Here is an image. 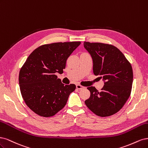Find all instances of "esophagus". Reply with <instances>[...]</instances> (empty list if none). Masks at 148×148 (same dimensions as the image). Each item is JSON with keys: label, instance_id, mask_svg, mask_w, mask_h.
<instances>
[{"label": "esophagus", "instance_id": "esophagus-1", "mask_svg": "<svg viewBox=\"0 0 148 148\" xmlns=\"http://www.w3.org/2000/svg\"><path fill=\"white\" fill-rule=\"evenodd\" d=\"M76 88H77L79 90H81V89H82V88H84V87L82 86V85H80L79 84H77V85H76Z\"/></svg>", "mask_w": 148, "mask_h": 148}]
</instances>
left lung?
<instances>
[{
  "label": "left lung",
  "instance_id": "obj_1",
  "mask_svg": "<svg viewBox=\"0 0 148 148\" xmlns=\"http://www.w3.org/2000/svg\"><path fill=\"white\" fill-rule=\"evenodd\" d=\"M93 60L95 75H100L104 85L99 92L89 87L90 97L85 101L90 111L100 117H108L120 111L129 98L133 83L131 64L115 46L84 42Z\"/></svg>",
  "mask_w": 148,
  "mask_h": 148
}]
</instances>
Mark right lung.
Returning a JSON list of instances; mask_svg holds the SVG:
<instances>
[{"label": "right lung", "instance_id": "obj_1", "mask_svg": "<svg viewBox=\"0 0 148 148\" xmlns=\"http://www.w3.org/2000/svg\"><path fill=\"white\" fill-rule=\"evenodd\" d=\"M80 42H56L38 47L27 57L19 74L22 97L31 110L51 117L63 109L74 84L64 85L56 73H63L66 60Z\"/></svg>", "mask_w": 148, "mask_h": 148}]
</instances>
